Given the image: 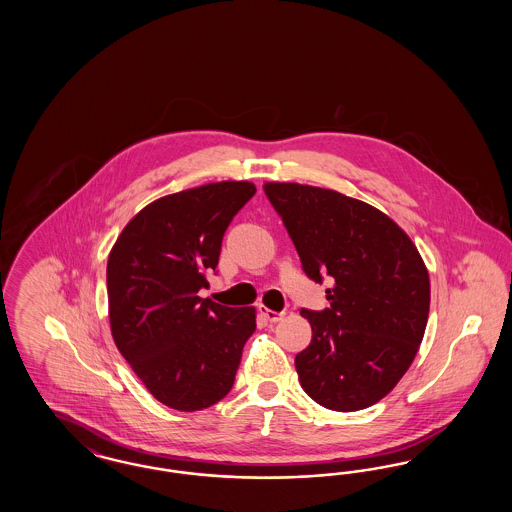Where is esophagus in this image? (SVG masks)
I'll return each mask as SVG.
<instances>
[{
    "mask_svg": "<svg viewBox=\"0 0 512 512\" xmlns=\"http://www.w3.org/2000/svg\"><path fill=\"white\" fill-rule=\"evenodd\" d=\"M259 315L268 320V322H280L284 318V313H278V311H272L265 305H259Z\"/></svg>",
    "mask_w": 512,
    "mask_h": 512,
    "instance_id": "esophagus-1",
    "label": "esophagus"
}]
</instances>
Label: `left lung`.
<instances>
[{"label": "left lung", "instance_id": "left-lung-1", "mask_svg": "<svg viewBox=\"0 0 512 512\" xmlns=\"http://www.w3.org/2000/svg\"><path fill=\"white\" fill-rule=\"evenodd\" d=\"M303 270L328 274L330 307L301 311L313 340L297 353L305 393L351 413L386 397L416 357L430 311V276L407 232L355 197L295 182H265Z\"/></svg>", "mask_w": 512, "mask_h": 512}]
</instances>
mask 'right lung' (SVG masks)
I'll return each instance as SVG.
<instances>
[{
	"label": "right lung",
	"mask_w": 512,
	"mask_h": 512,
	"mask_svg": "<svg viewBox=\"0 0 512 512\" xmlns=\"http://www.w3.org/2000/svg\"><path fill=\"white\" fill-rule=\"evenodd\" d=\"M257 190L211 182L146 205L122 228L107 261L111 334L163 405L194 413L234 386L255 307H224L197 293L219 263L222 236Z\"/></svg>",
	"instance_id": "obj_1"
}]
</instances>
